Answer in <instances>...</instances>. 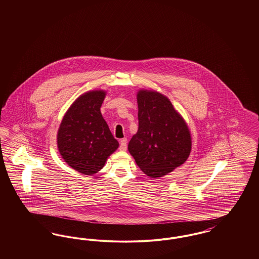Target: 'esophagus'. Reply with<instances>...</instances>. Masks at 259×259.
I'll return each mask as SVG.
<instances>
[{"label": "esophagus", "mask_w": 259, "mask_h": 259, "mask_svg": "<svg viewBox=\"0 0 259 259\" xmlns=\"http://www.w3.org/2000/svg\"><path fill=\"white\" fill-rule=\"evenodd\" d=\"M120 150H126L127 149V139L123 138L120 140V146H119Z\"/></svg>", "instance_id": "1"}]
</instances>
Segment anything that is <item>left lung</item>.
I'll return each mask as SVG.
<instances>
[{"label": "left lung", "instance_id": "8db88e82", "mask_svg": "<svg viewBox=\"0 0 259 259\" xmlns=\"http://www.w3.org/2000/svg\"><path fill=\"white\" fill-rule=\"evenodd\" d=\"M137 102L139 128L128 150L147 176L161 178L188 158L190 131L170 100L159 92L142 89Z\"/></svg>", "mask_w": 259, "mask_h": 259}]
</instances>
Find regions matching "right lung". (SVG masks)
<instances>
[{"label": "right lung", "mask_w": 259, "mask_h": 259, "mask_svg": "<svg viewBox=\"0 0 259 259\" xmlns=\"http://www.w3.org/2000/svg\"><path fill=\"white\" fill-rule=\"evenodd\" d=\"M105 97L104 90L80 95L65 113L58 129L62 158L83 175L98 172L119 146L100 111Z\"/></svg>", "instance_id": "right-lung-1"}]
</instances>
